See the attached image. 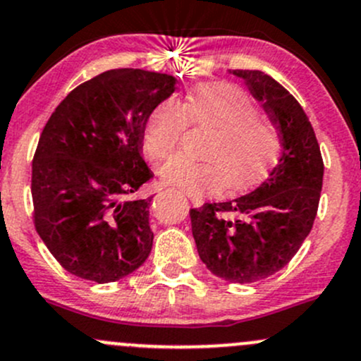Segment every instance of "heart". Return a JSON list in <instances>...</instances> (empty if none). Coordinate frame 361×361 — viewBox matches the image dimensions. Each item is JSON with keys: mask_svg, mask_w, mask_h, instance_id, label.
<instances>
[{"mask_svg": "<svg viewBox=\"0 0 361 361\" xmlns=\"http://www.w3.org/2000/svg\"><path fill=\"white\" fill-rule=\"evenodd\" d=\"M187 126L209 130L204 147L206 162L174 155L159 169L166 185L193 195L212 193L225 185L231 190L259 180L280 150V136L261 117L254 98L226 82H209L192 90L181 105L164 100L152 109L142 133L143 154L162 161L180 145Z\"/></svg>", "mask_w": 361, "mask_h": 361, "instance_id": "obj_1", "label": "heart"}]
</instances>
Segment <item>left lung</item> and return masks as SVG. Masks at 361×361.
Segmentation results:
<instances>
[{"instance_id": "obj_1", "label": "left lung", "mask_w": 361, "mask_h": 361, "mask_svg": "<svg viewBox=\"0 0 361 361\" xmlns=\"http://www.w3.org/2000/svg\"><path fill=\"white\" fill-rule=\"evenodd\" d=\"M261 102L280 133L282 154L259 187L228 202L190 209L192 233L207 270L233 283L280 271L313 226L324 161L308 116L280 82L261 71H231Z\"/></svg>"}]
</instances>
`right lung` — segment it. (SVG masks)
<instances>
[{
    "instance_id": "obj_1",
    "label": "right lung",
    "mask_w": 361,
    "mask_h": 361,
    "mask_svg": "<svg viewBox=\"0 0 361 361\" xmlns=\"http://www.w3.org/2000/svg\"><path fill=\"white\" fill-rule=\"evenodd\" d=\"M174 85L161 72H102L72 90L43 128L30 181L34 226L72 275L116 282L149 257L152 197H130L154 178L142 133Z\"/></svg>"
}]
</instances>
